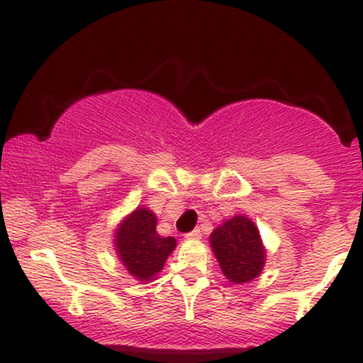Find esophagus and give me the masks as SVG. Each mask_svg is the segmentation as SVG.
<instances>
[{"label": "esophagus", "instance_id": "1", "mask_svg": "<svg viewBox=\"0 0 363 363\" xmlns=\"http://www.w3.org/2000/svg\"><path fill=\"white\" fill-rule=\"evenodd\" d=\"M201 237H202V233H201V230H199V228L192 230V232H189V233H185V239H189V240H197V239H201Z\"/></svg>", "mask_w": 363, "mask_h": 363}]
</instances>
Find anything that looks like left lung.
<instances>
[{"label":"left lung","instance_id":"1","mask_svg":"<svg viewBox=\"0 0 363 363\" xmlns=\"http://www.w3.org/2000/svg\"><path fill=\"white\" fill-rule=\"evenodd\" d=\"M211 249L221 272L232 284H245L259 277L267 259V249L259 230L247 216L237 214L209 235Z\"/></svg>","mask_w":363,"mask_h":363}]
</instances>
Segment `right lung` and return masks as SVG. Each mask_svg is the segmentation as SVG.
I'll use <instances>...</instances> for the list:
<instances>
[{
	"label": "right lung",
	"instance_id": "right-lung-1",
	"mask_svg": "<svg viewBox=\"0 0 363 363\" xmlns=\"http://www.w3.org/2000/svg\"><path fill=\"white\" fill-rule=\"evenodd\" d=\"M157 218L149 208H136L116 228L114 247L128 274L142 284L155 280L167 256L177 247L174 237L159 235Z\"/></svg>",
	"mask_w": 363,
	"mask_h": 363
}]
</instances>
